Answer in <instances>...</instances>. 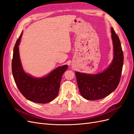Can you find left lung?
<instances>
[{
	"mask_svg": "<svg viewBox=\"0 0 134 134\" xmlns=\"http://www.w3.org/2000/svg\"><path fill=\"white\" fill-rule=\"evenodd\" d=\"M114 57L107 69L97 74L75 72L77 84L81 95L87 100L104 98L118 86L122 73L124 54L119 36L111 28Z\"/></svg>",
	"mask_w": 134,
	"mask_h": 134,
	"instance_id": "1",
	"label": "left lung"
}]
</instances>
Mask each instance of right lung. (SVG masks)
<instances>
[{"mask_svg":"<svg viewBox=\"0 0 134 134\" xmlns=\"http://www.w3.org/2000/svg\"><path fill=\"white\" fill-rule=\"evenodd\" d=\"M18 38L13 49L12 70L13 78L22 94L32 102L46 103L57 97L62 75L68 68L67 65L59 66L43 78H34L23 70L19 58L18 45L22 35Z\"/></svg>","mask_w":134,"mask_h":134,"instance_id":"obj_1","label":"right lung"}]
</instances>
